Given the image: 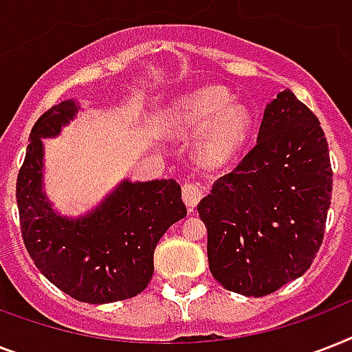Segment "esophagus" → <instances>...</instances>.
Returning a JSON list of instances; mask_svg holds the SVG:
<instances>
[{
    "mask_svg": "<svg viewBox=\"0 0 352 352\" xmlns=\"http://www.w3.org/2000/svg\"><path fill=\"white\" fill-rule=\"evenodd\" d=\"M182 199L188 210H193L199 204V201L203 199V188L197 182H184L182 186Z\"/></svg>",
    "mask_w": 352,
    "mask_h": 352,
    "instance_id": "obj_1",
    "label": "esophagus"
}]
</instances>
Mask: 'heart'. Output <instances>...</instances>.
<instances>
[{
    "instance_id": "heart-1",
    "label": "heart",
    "mask_w": 352,
    "mask_h": 352,
    "mask_svg": "<svg viewBox=\"0 0 352 352\" xmlns=\"http://www.w3.org/2000/svg\"><path fill=\"white\" fill-rule=\"evenodd\" d=\"M170 137L197 135V149L206 164H228L245 148L252 133V113L230 91L206 85L171 102L162 118Z\"/></svg>"
}]
</instances>
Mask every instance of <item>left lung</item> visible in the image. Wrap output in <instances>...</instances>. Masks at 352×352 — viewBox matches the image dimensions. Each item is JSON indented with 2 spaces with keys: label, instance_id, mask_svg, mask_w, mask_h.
I'll return each mask as SVG.
<instances>
[{
  "label": "left lung",
  "instance_id": "left-lung-1",
  "mask_svg": "<svg viewBox=\"0 0 352 352\" xmlns=\"http://www.w3.org/2000/svg\"><path fill=\"white\" fill-rule=\"evenodd\" d=\"M333 193L329 144L290 89L265 107L257 144L197 204L210 272L225 289L261 298L309 270Z\"/></svg>",
  "mask_w": 352,
  "mask_h": 352
}]
</instances>
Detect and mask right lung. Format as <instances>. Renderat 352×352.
Returning a JSON list of instances; mask_svg holds the SVG:
<instances>
[{
    "instance_id": "add662e5",
    "label": "right lung",
    "mask_w": 352,
    "mask_h": 352,
    "mask_svg": "<svg viewBox=\"0 0 352 352\" xmlns=\"http://www.w3.org/2000/svg\"><path fill=\"white\" fill-rule=\"evenodd\" d=\"M80 111L63 100L36 120L16 182L21 235L43 276L84 303H113L140 294L153 276V252L173 223L186 217L173 179L118 184L80 217L52 208L43 192V138L58 137Z\"/></svg>"
}]
</instances>
